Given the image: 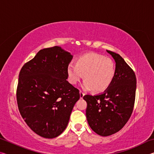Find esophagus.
<instances>
[{
	"label": "esophagus",
	"mask_w": 154,
	"mask_h": 154,
	"mask_svg": "<svg viewBox=\"0 0 154 154\" xmlns=\"http://www.w3.org/2000/svg\"><path fill=\"white\" fill-rule=\"evenodd\" d=\"M79 94H80V98H82L83 97V96L85 95V93H84V92H83L82 90H80Z\"/></svg>",
	"instance_id": "obj_1"
}]
</instances>
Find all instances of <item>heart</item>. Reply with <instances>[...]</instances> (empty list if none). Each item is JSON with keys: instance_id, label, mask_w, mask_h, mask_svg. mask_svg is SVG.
Listing matches in <instances>:
<instances>
[{"instance_id": "heart-1", "label": "heart", "mask_w": 154, "mask_h": 154, "mask_svg": "<svg viewBox=\"0 0 154 154\" xmlns=\"http://www.w3.org/2000/svg\"><path fill=\"white\" fill-rule=\"evenodd\" d=\"M116 72L113 60L96 53L83 54L75 60V65L69 64L67 66L68 80L71 84H77L83 77V88L93 90L95 92H102L108 89Z\"/></svg>"}]
</instances>
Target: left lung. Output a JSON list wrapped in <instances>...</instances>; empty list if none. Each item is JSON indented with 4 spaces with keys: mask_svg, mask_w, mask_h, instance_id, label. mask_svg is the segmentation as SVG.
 Returning a JSON list of instances; mask_svg holds the SVG:
<instances>
[{
    "mask_svg": "<svg viewBox=\"0 0 154 154\" xmlns=\"http://www.w3.org/2000/svg\"><path fill=\"white\" fill-rule=\"evenodd\" d=\"M106 51L116 62L113 82L104 93L83 97L88 105L89 126L103 137L118 132L128 121L133 111L137 88L136 75L132 68L118 54Z\"/></svg>",
    "mask_w": 154,
    "mask_h": 154,
    "instance_id": "obj_1",
    "label": "left lung"
}]
</instances>
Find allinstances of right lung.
Wrapping results in <instances>:
<instances>
[{
  "label": "right lung",
  "mask_w": 154,
  "mask_h": 154,
  "mask_svg": "<svg viewBox=\"0 0 154 154\" xmlns=\"http://www.w3.org/2000/svg\"><path fill=\"white\" fill-rule=\"evenodd\" d=\"M72 58L58 46L40 50L22 67L16 90L18 109L30 129L53 139L64 131L79 90L66 79Z\"/></svg>",
  "instance_id": "obj_1"
}]
</instances>
